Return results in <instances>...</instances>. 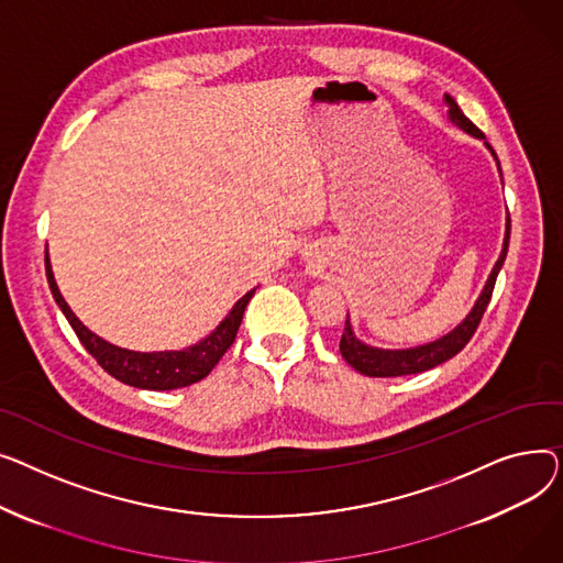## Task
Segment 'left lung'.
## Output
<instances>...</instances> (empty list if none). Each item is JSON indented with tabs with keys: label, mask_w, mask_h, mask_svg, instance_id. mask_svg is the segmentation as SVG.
Returning a JSON list of instances; mask_svg holds the SVG:
<instances>
[{
	"label": "left lung",
	"mask_w": 563,
	"mask_h": 563,
	"mask_svg": "<svg viewBox=\"0 0 563 563\" xmlns=\"http://www.w3.org/2000/svg\"><path fill=\"white\" fill-rule=\"evenodd\" d=\"M443 102L448 107V120L459 126L461 131H466L468 136L484 141V147L490 152V156L495 158V165H498V173L503 177L500 170V161L495 156L493 147L486 143V136L482 131L464 115V111L459 109V104L454 99L445 92L443 95ZM509 234H511V220L507 213V222H505V241H503V252L495 261V266L479 292V297L475 300L473 309L468 311V316L461 320L454 329L437 341H429L416 347H402V350H384V347H373L368 343H363L356 339L350 316L345 320V329H343V336H341V354L343 358L350 363V366L361 373V375H368V377H402V375H416V373H424L429 368H437L441 363H445L448 358H452L456 352H461L466 347V343L471 341V336L475 334V329L488 307L490 300V292L495 286V279H498V273L503 268V263L507 258V247H509Z\"/></svg>",
	"instance_id": "obj_1"
}]
</instances>
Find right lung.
I'll return each mask as SVG.
<instances>
[{"label": "right lung", "instance_id": "right-lung-1", "mask_svg": "<svg viewBox=\"0 0 563 563\" xmlns=\"http://www.w3.org/2000/svg\"><path fill=\"white\" fill-rule=\"evenodd\" d=\"M45 271H47V282H49L54 300L63 311V316L73 324L81 345L97 358L99 366H102L109 375H113L122 384L143 388V390H173V388L190 386L195 382L205 379L213 371L216 363L222 358V354L229 350V345L234 343L245 307L252 300L254 290L258 288L256 286L247 290L241 300L231 307V311L220 320V324L213 329V332H209L197 343L184 350L139 352V350H126L104 341L102 336L90 332V329L75 316V311L70 309L68 302H65V297L60 295L58 284L54 279L49 252H45Z\"/></svg>", "mask_w": 563, "mask_h": 563}]
</instances>
